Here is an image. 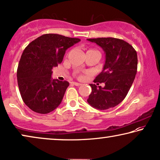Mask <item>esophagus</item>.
Returning <instances> with one entry per match:
<instances>
[{
    "label": "esophagus",
    "mask_w": 160,
    "mask_h": 160,
    "mask_svg": "<svg viewBox=\"0 0 160 160\" xmlns=\"http://www.w3.org/2000/svg\"><path fill=\"white\" fill-rule=\"evenodd\" d=\"M72 84L76 85V86H80V85H81L80 83H79V82H72Z\"/></svg>",
    "instance_id": "esophagus-1"
}]
</instances>
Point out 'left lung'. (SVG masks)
<instances>
[{
	"mask_svg": "<svg viewBox=\"0 0 160 160\" xmlns=\"http://www.w3.org/2000/svg\"><path fill=\"white\" fill-rule=\"evenodd\" d=\"M102 47L105 53L103 70L94 82H104V87L90 84L92 88L87 102L91 107L105 110L116 107L124 100L137 72L138 57L131 45L114 38L87 39Z\"/></svg>",
	"mask_w": 160,
	"mask_h": 160,
	"instance_id": "8db88e82",
	"label": "left lung"
}]
</instances>
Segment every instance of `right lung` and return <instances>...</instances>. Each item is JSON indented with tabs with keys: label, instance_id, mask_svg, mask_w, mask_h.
I'll return each mask as SVG.
<instances>
[{
	"label": "right lung",
	"instance_id": "1",
	"mask_svg": "<svg viewBox=\"0 0 160 160\" xmlns=\"http://www.w3.org/2000/svg\"><path fill=\"white\" fill-rule=\"evenodd\" d=\"M79 38L45 34L26 47L17 69V81L24 103L33 112L48 114L59 106L69 86L67 81L53 80L52 69L62 63L67 49Z\"/></svg>",
	"mask_w": 160,
	"mask_h": 160
}]
</instances>
